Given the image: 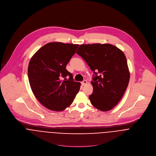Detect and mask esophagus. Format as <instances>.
Listing matches in <instances>:
<instances>
[{
	"instance_id": "obj_1",
	"label": "esophagus",
	"mask_w": 156,
	"mask_h": 156,
	"mask_svg": "<svg viewBox=\"0 0 156 156\" xmlns=\"http://www.w3.org/2000/svg\"><path fill=\"white\" fill-rule=\"evenodd\" d=\"M87 83H88V82H87V81L86 80H84L82 82V85H85Z\"/></svg>"
}]
</instances>
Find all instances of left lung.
Instances as JSON below:
<instances>
[{
    "label": "left lung",
    "instance_id": "8db88e82",
    "mask_svg": "<svg viewBox=\"0 0 156 156\" xmlns=\"http://www.w3.org/2000/svg\"><path fill=\"white\" fill-rule=\"evenodd\" d=\"M94 72L89 96L91 104L101 111L115 107L127 88L130 73L124 53L109 44L80 45L76 51Z\"/></svg>",
    "mask_w": 156,
    "mask_h": 156
}]
</instances>
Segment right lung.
Instances as JSON below:
<instances>
[{
	"label": "right lung",
	"instance_id": "right-lung-1",
	"mask_svg": "<svg viewBox=\"0 0 156 156\" xmlns=\"http://www.w3.org/2000/svg\"><path fill=\"white\" fill-rule=\"evenodd\" d=\"M78 47L50 43L40 48L29 62L27 73L31 89L40 103L50 110L66 109L80 89V83L74 81L66 69Z\"/></svg>",
	"mask_w": 156,
	"mask_h": 156
}]
</instances>
